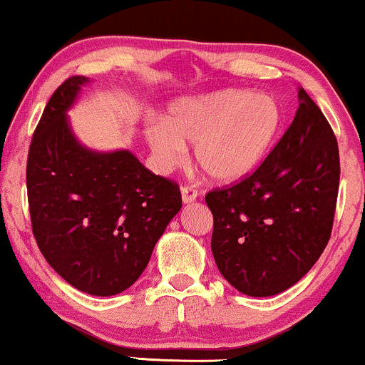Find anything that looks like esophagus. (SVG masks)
Here are the masks:
<instances>
[{
    "instance_id": "esophagus-1",
    "label": "esophagus",
    "mask_w": 365,
    "mask_h": 365,
    "mask_svg": "<svg viewBox=\"0 0 365 365\" xmlns=\"http://www.w3.org/2000/svg\"><path fill=\"white\" fill-rule=\"evenodd\" d=\"M195 199H197V190H195L194 187H190V185L182 187V200H183V204L194 202Z\"/></svg>"
}]
</instances>
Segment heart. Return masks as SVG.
Returning <instances> with one entry per match:
<instances>
[{
  "mask_svg": "<svg viewBox=\"0 0 365 365\" xmlns=\"http://www.w3.org/2000/svg\"><path fill=\"white\" fill-rule=\"evenodd\" d=\"M283 111L273 96L240 89L215 91L170 103L145 139L161 170L168 171L194 144L195 163L216 182H237L262 163L278 139Z\"/></svg>",
  "mask_w": 365,
  "mask_h": 365,
  "instance_id": "b5f03b06",
  "label": "heart"
}]
</instances>
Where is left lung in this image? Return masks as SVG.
Returning <instances> with one entry per match:
<instances>
[{"mask_svg": "<svg viewBox=\"0 0 365 365\" xmlns=\"http://www.w3.org/2000/svg\"><path fill=\"white\" fill-rule=\"evenodd\" d=\"M292 125L240 183L206 195L220 273L249 297L278 295L302 279L328 245L340 185L338 142L302 87Z\"/></svg>", "mask_w": 365, "mask_h": 365, "instance_id": "8db88e82", "label": "left lung"}]
</instances>
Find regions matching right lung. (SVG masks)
I'll list each match as a JSON object with an SVG mask.
<instances>
[{
	"label": "right lung",
	"mask_w": 365,
	"mask_h": 365,
	"mask_svg": "<svg viewBox=\"0 0 365 365\" xmlns=\"http://www.w3.org/2000/svg\"><path fill=\"white\" fill-rule=\"evenodd\" d=\"M89 82L66 78L46 104L27 158L29 211L49 266L77 290L110 297L139 279L182 194L130 150L77 140L66 111Z\"/></svg>",
	"instance_id": "right-lung-1"
}]
</instances>
